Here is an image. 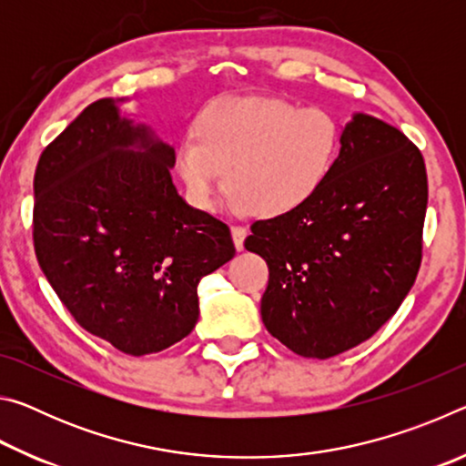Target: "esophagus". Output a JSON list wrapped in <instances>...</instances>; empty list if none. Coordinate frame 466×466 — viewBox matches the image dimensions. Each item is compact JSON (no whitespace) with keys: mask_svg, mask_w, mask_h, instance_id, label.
<instances>
[{"mask_svg":"<svg viewBox=\"0 0 466 466\" xmlns=\"http://www.w3.org/2000/svg\"><path fill=\"white\" fill-rule=\"evenodd\" d=\"M247 228L242 226H232V240H234V247L236 250H242L244 248V238H247Z\"/></svg>","mask_w":466,"mask_h":466,"instance_id":"obj_1","label":"esophagus"}]
</instances>
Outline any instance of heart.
Masks as SVG:
<instances>
[{"label": "heart", "mask_w": 466, "mask_h": 466, "mask_svg": "<svg viewBox=\"0 0 466 466\" xmlns=\"http://www.w3.org/2000/svg\"><path fill=\"white\" fill-rule=\"evenodd\" d=\"M197 137L178 141L177 170L197 209L209 211L226 185L234 211L281 218L325 185L339 152V127L325 108L281 98H222L201 110Z\"/></svg>", "instance_id": "1"}]
</instances>
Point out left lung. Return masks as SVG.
<instances>
[{
  "mask_svg": "<svg viewBox=\"0 0 466 466\" xmlns=\"http://www.w3.org/2000/svg\"><path fill=\"white\" fill-rule=\"evenodd\" d=\"M317 195L244 240L269 265L267 330L302 358L327 360L372 337L399 310L421 265L423 156L397 127L356 113Z\"/></svg>",
  "mask_w": 466,
  "mask_h": 466,
  "instance_id": "left-lung-1",
  "label": "left lung"
}]
</instances>
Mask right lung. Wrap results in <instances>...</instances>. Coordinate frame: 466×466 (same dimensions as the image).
Listing matches in <instances>:
<instances>
[{
	"label": "right lung",
	"instance_id": "1",
	"mask_svg": "<svg viewBox=\"0 0 466 466\" xmlns=\"http://www.w3.org/2000/svg\"><path fill=\"white\" fill-rule=\"evenodd\" d=\"M86 106L38 157L35 252L77 325L129 356L187 337L201 278L234 257L224 222L172 183L175 147L121 113Z\"/></svg>",
	"mask_w": 466,
	"mask_h": 466
}]
</instances>
